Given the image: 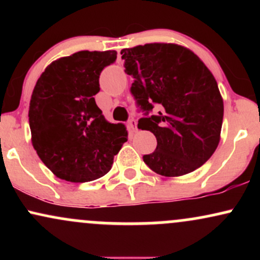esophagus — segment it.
I'll return each mask as SVG.
<instances>
[{"mask_svg":"<svg viewBox=\"0 0 260 260\" xmlns=\"http://www.w3.org/2000/svg\"><path fill=\"white\" fill-rule=\"evenodd\" d=\"M128 126H129V129L132 131V132H136V131H137V121L134 120V118H131L129 122H128Z\"/></svg>","mask_w":260,"mask_h":260,"instance_id":"34e87169","label":"esophagus"}]
</instances>
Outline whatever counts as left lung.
Here are the masks:
<instances>
[{"label":"left lung","mask_w":260,"mask_h":260,"mask_svg":"<svg viewBox=\"0 0 260 260\" xmlns=\"http://www.w3.org/2000/svg\"><path fill=\"white\" fill-rule=\"evenodd\" d=\"M124 72L145 117L139 129L156 137L143 160L165 177L189 174L210 159L220 142L223 101L213 73L194 52L177 44L153 43L123 49ZM154 105L157 115L148 116Z\"/></svg>","instance_id":"obj_1"}]
</instances>
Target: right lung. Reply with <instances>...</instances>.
Listing matches in <instances>:
<instances>
[{
    "mask_svg": "<svg viewBox=\"0 0 260 260\" xmlns=\"http://www.w3.org/2000/svg\"><path fill=\"white\" fill-rule=\"evenodd\" d=\"M117 52L79 51L45 68L32 90L29 126L32 147L61 180L89 182L106 175L128 133L110 123L95 103L99 77Z\"/></svg>",
    "mask_w": 260,
    "mask_h": 260,
    "instance_id": "obj_1",
    "label": "right lung"
}]
</instances>
